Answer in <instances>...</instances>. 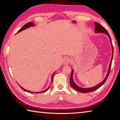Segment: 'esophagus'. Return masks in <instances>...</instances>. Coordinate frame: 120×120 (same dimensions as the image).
<instances>
[{"mask_svg":"<svg viewBox=\"0 0 120 120\" xmlns=\"http://www.w3.org/2000/svg\"><path fill=\"white\" fill-rule=\"evenodd\" d=\"M70 61V59L69 58H65L63 60V64L64 65L68 64Z\"/></svg>","mask_w":120,"mask_h":120,"instance_id":"obj_1","label":"esophagus"}]
</instances>
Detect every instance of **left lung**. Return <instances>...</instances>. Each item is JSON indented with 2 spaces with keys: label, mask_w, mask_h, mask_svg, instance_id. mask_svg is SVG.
Here are the masks:
<instances>
[{
  "label": "left lung",
  "mask_w": 120,
  "mask_h": 120,
  "mask_svg": "<svg viewBox=\"0 0 120 120\" xmlns=\"http://www.w3.org/2000/svg\"><path fill=\"white\" fill-rule=\"evenodd\" d=\"M95 33H105L106 35L109 36V39H110V41L111 42V44H112V58H111V62L110 64H109V70H108V72L107 73L106 76L105 77V78L104 79V80L100 84L97 85V86H95V87H91V88H81V87H79L77 86V85L75 84L74 80H73L72 78V75L73 74H74V70H72L71 71V77H70V84L71 85V86L73 88H74L75 90H76L77 91H78L79 92H82L83 93H88V92H93V91L96 90L98 88H99V87H101L102 85L104 84L105 82H106V80H107V78H108V76L109 74V72H110V70H111V65H112V59H113V46L112 45V40L110 36H109V34L108 33V32L107 31V30L105 29V28L103 27V26H101L100 24H98V23H96V22H95Z\"/></svg>",
  "instance_id": "1"
}]
</instances>
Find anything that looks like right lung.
I'll return each mask as SVG.
<instances>
[{"instance_id": "obj_1", "label": "right lung", "mask_w": 120, "mask_h": 120, "mask_svg": "<svg viewBox=\"0 0 120 120\" xmlns=\"http://www.w3.org/2000/svg\"><path fill=\"white\" fill-rule=\"evenodd\" d=\"M34 26V24H33V22H29V23H27V24H25V25L23 26V27H22L21 28V29H20V30H19V31L17 32V33H19V32H21V31H23V30L26 29V28L31 27V26ZM54 74H55V72H54L53 74V75H52V78H51V82H53V76H54ZM20 87H21V88L22 89H23V90H24V91H25V92H28V93H37V94H38V93H43V92H46V91H47V90H48V89H49V88H50V87H48V88L47 89H45V90L41 91V92H31V91L26 90L25 89H24V88H23V87H22L21 86H20Z\"/></svg>"}]
</instances>
